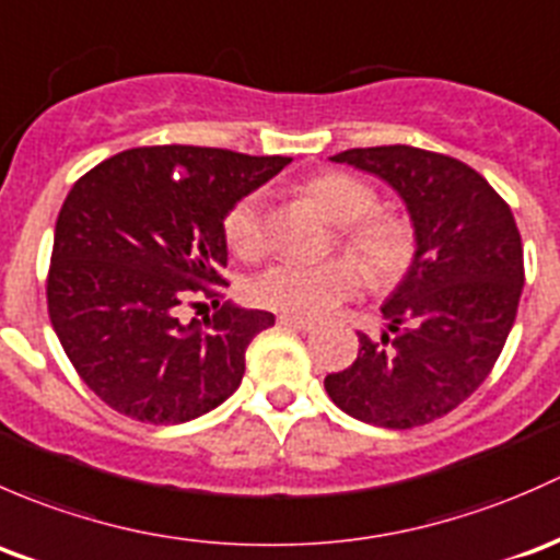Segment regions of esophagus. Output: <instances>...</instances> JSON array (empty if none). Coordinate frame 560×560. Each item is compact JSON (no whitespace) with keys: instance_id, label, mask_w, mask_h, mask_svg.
<instances>
[{"instance_id":"obj_1","label":"esophagus","mask_w":560,"mask_h":560,"mask_svg":"<svg viewBox=\"0 0 560 560\" xmlns=\"http://www.w3.org/2000/svg\"><path fill=\"white\" fill-rule=\"evenodd\" d=\"M278 323H280V326H285V328H293V331H310V328L315 326L313 320L296 318V315H280Z\"/></svg>"}]
</instances>
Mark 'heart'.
I'll use <instances>...</instances> for the list:
<instances>
[{"label": "heart", "mask_w": 560, "mask_h": 560, "mask_svg": "<svg viewBox=\"0 0 560 560\" xmlns=\"http://www.w3.org/2000/svg\"><path fill=\"white\" fill-rule=\"evenodd\" d=\"M302 194L334 223L342 226V245L372 280L399 278L412 258V234L407 223L388 212H372L374 196L366 183L342 172H323L302 183ZM264 196H242L223 218V234L240 256L261 247ZM361 288V272L350 261L334 258L323 264L280 261L250 282V299L261 307L288 315H323Z\"/></svg>", "instance_id": "1"}]
</instances>
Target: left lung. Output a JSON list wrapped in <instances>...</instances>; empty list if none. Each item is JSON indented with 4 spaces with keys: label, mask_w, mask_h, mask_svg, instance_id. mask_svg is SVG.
Segmentation results:
<instances>
[{
    "label": "left lung",
    "mask_w": 560,
    "mask_h": 560,
    "mask_svg": "<svg viewBox=\"0 0 560 560\" xmlns=\"http://www.w3.org/2000/svg\"><path fill=\"white\" fill-rule=\"evenodd\" d=\"M388 183L405 201L415 253L385 299L380 342L323 380L342 412L385 429L431 423L488 377L523 291V245L506 201L464 161L409 145L331 155Z\"/></svg>",
    "instance_id": "8db88e82"
}]
</instances>
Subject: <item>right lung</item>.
Here are the masks:
<instances>
[{"label":"right lung","mask_w":560,"mask_h":560,"mask_svg":"<svg viewBox=\"0 0 560 560\" xmlns=\"http://www.w3.org/2000/svg\"><path fill=\"white\" fill-rule=\"evenodd\" d=\"M288 155L131 148L85 172L61 205L48 313L61 348L105 405L148 423H186L240 388L245 350L275 315L226 302L183 323L191 291L223 282V218Z\"/></svg>","instance_id":"right-lung-1"}]
</instances>
